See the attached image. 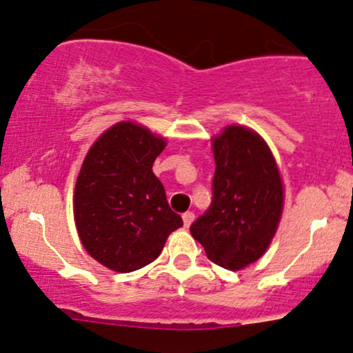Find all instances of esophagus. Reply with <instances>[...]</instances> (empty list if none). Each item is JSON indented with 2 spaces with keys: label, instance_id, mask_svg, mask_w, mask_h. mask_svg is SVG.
I'll use <instances>...</instances> for the list:
<instances>
[{
  "label": "esophagus",
  "instance_id": "1",
  "mask_svg": "<svg viewBox=\"0 0 353 353\" xmlns=\"http://www.w3.org/2000/svg\"><path fill=\"white\" fill-rule=\"evenodd\" d=\"M183 221H184V226L189 228L192 221H194V213H192V211H186V213L183 214Z\"/></svg>",
  "mask_w": 353,
  "mask_h": 353
}]
</instances>
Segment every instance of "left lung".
<instances>
[{
    "label": "left lung",
    "mask_w": 353,
    "mask_h": 353,
    "mask_svg": "<svg viewBox=\"0 0 353 353\" xmlns=\"http://www.w3.org/2000/svg\"><path fill=\"white\" fill-rule=\"evenodd\" d=\"M213 199L191 225L211 262L239 270L265 254L283 214L284 189L261 135L230 125L213 139Z\"/></svg>",
    "instance_id": "obj_1"
}]
</instances>
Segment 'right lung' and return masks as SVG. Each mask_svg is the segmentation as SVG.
Masks as SVG:
<instances>
[{"label":"right lung","instance_id":"1","mask_svg":"<svg viewBox=\"0 0 353 353\" xmlns=\"http://www.w3.org/2000/svg\"><path fill=\"white\" fill-rule=\"evenodd\" d=\"M165 140L132 121L106 130L89 148L74 189L77 233L92 259L117 272L142 269L183 226L152 172Z\"/></svg>","mask_w":353,"mask_h":353}]
</instances>
